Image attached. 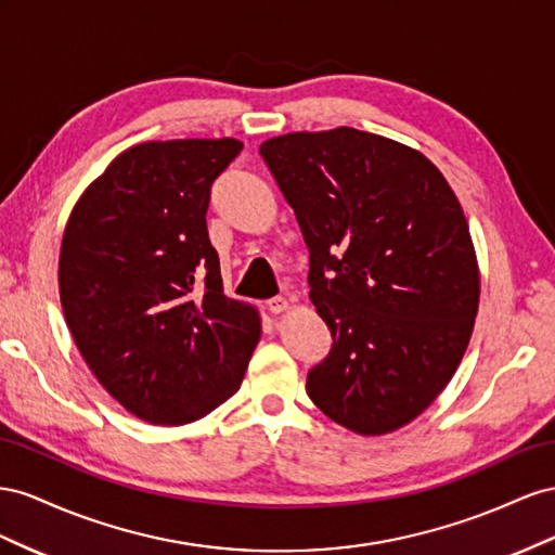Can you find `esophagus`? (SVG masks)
Returning a JSON list of instances; mask_svg holds the SVG:
<instances>
[{"mask_svg":"<svg viewBox=\"0 0 555 555\" xmlns=\"http://www.w3.org/2000/svg\"><path fill=\"white\" fill-rule=\"evenodd\" d=\"M267 309H269V313H283L288 309V299L286 297H272L267 302Z\"/></svg>","mask_w":555,"mask_h":555,"instance_id":"obj_1","label":"esophagus"}]
</instances>
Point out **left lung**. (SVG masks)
<instances>
[{
	"label": "left lung",
	"instance_id": "left-lung-1",
	"mask_svg": "<svg viewBox=\"0 0 555 555\" xmlns=\"http://www.w3.org/2000/svg\"><path fill=\"white\" fill-rule=\"evenodd\" d=\"M309 246L332 332L311 402L362 437L400 430L449 386L479 311V262L449 181L400 141L335 128L262 141Z\"/></svg>",
	"mask_w": 555,
	"mask_h": 555
}]
</instances>
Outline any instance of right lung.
Masks as SVG:
<instances>
[{
    "instance_id": "right-lung-1",
    "label": "right lung",
    "mask_w": 555,
    "mask_h": 555,
    "mask_svg": "<svg viewBox=\"0 0 555 555\" xmlns=\"http://www.w3.org/2000/svg\"><path fill=\"white\" fill-rule=\"evenodd\" d=\"M242 149L232 137L125 149L62 234L57 286L74 344L111 398L146 423L211 414L240 390L260 341V313L223 293L207 232L211 183Z\"/></svg>"
}]
</instances>
